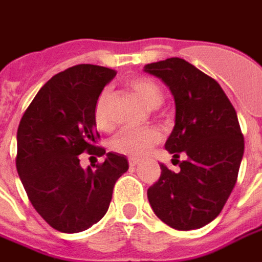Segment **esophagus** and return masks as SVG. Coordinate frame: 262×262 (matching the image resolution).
<instances>
[{
  "mask_svg": "<svg viewBox=\"0 0 262 262\" xmlns=\"http://www.w3.org/2000/svg\"><path fill=\"white\" fill-rule=\"evenodd\" d=\"M139 164V159H129V165L130 167H136Z\"/></svg>",
  "mask_w": 262,
  "mask_h": 262,
  "instance_id": "1",
  "label": "esophagus"
}]
</instances>
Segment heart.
Masks as SVG:
<instances>
[{
  "instance_id": "heart-1",
  "label": "heart",
  "mask_w": 262,
  "mask_h": 262,
  "mask_svg": "<svg viewBox=\"0 0 262 262\" xmlns=\"http://www.w3.org/2000/svg\"><path fill=\"white\" fill-rule=\"evenodd\" d=\"M130 90L137 97L142 99V102L150 109L159 108L163 103V92L160 86L148 78H135L129 82ZM109 92H101L98 97L94 108V120L98 129L109 130L111 129V120L106 115V102H108ZM161 140V133L154 127L148 129H125L119 132L116 136L111 140V148L119 154L125 156H143L147 153L150 148L156 146Z\"/></svg>"
}]
</instances>
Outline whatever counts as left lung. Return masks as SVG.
Instances as JSON below:
<instances>
[{
  "label": "left lung",
  "mask_w": 262,
  "mask_h": 262,
  "mask_svg": "<svg viewBox=\"0 0 262 262\" xmlns=\"http://www.w3.org/2000/svg\"><path fill=\"white\" fill-rule=\"evenodd\" d=\"M144 71L174 97L176 125L165 150L181 168L174 172L160 165V180L147 189L148 202L172 229H201L217 217L236 185L244 153L236 111L217 81L184 59L146 64Z\"/></svg>",
  "instance_id": "1"
}]
</instances>
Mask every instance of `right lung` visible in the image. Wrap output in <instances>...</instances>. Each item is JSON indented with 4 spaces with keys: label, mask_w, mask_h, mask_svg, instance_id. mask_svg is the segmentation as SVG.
I'll list each match as a JSON object with an SVG mask.
<instances>
[{
    "label": "right lung",
    "mask_w": 262,
    "mask_h": 262,
    "mask_svg": "<svg viewBox=\"0 0 262 262\" xmlns=\"http://www.w3.org/2000/svg\"><path fill=\"white\" fill-rule=\"evenodd\" d=\"M115 70L78 64L45 84L22 116L16 133V170L36 212L56 230L80 233L102 219L115 182L129 164L123 154L95 146L94 108ZM84 151L105 161L82 169Z\"/></svg>",
    "instance_id": "add662e5"
}]
</instances>
